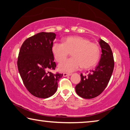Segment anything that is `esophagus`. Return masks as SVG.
Listing matches in <instances>:
<instances>
[{
	"instance_id": "34e87169",
	"label": "esophagus",
	"mask_w": 130,
	"mask_h": 130,
	"mask_svg": "<svg viewBox=\"0 0 130 130\" xmlns=\"http://www.w3.org/2000/svg\"><path fill=\"white\" fill-rule=\"evenodd\" d=\"M72 75V73H64L63 74V76H71V75Z\"/></svg>"
}]
</instances>
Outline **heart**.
<instances>
[{
	"mask_svg": "<svg viewBox=\"0 0 130 130\" xmlns=\"http://www.w3.org/2000/svg\"><path fill=\"white\" fill-rule=\"evenodd\" d=\"M51 51L58 62H61L72 53V58L59 65L60 71L67 72L76 71L81 67L84 69L92 68L98 63L101 54L98 44L80 36L68 37L63 43L54 42Z\"/></svg>",
	"mask_w": 130,
	"mask_h": 130,
	"instance_id": "obj_1",
	"label": "heart"
}]
</instances>
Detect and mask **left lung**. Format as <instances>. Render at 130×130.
I'll return each mask as SVG.
<instances>
[{
  "instance_id": "obj_1",
  "label": "left lung",
  "mask_w": 130,
  "mask_h": 130,
  "mask_svg": "<svg viewBox=\"0 0 130 130\" xmlns=\"http://www.w3.org/2000/svg\"><path fill=\"white\" fill-rule=\"evenodd\" d=\"M99 42L102 54L98 65L87 76L81 73V81L75 86L76 93L84 99L94 98L103 92L109 82L115 67L110 45L102 39Z\"/></svg>"
}]
</instances>
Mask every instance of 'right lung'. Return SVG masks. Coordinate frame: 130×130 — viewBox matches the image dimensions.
I'll return each mask as SVG.
<instances>
[{
	"label": "right lung",
	"mask_w": 130,
	"mask_h": 130,
	"mask_svg": "<svg viewBox=\"0 0 130 130\" xmlns=\"http://www.w3.org/2000/svg\"><path fill=\"white\" fill-rule=\"evenodd\" d=\"M56 34L41 32L23 42L19 51L17 67L25 87L32 95L39 98L53 96L63 74L53 73L54 62L51 47Z\"/></svg>",
	"instance_id": "right-lung-1"
}]
</instances>
